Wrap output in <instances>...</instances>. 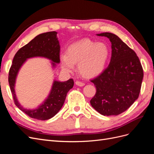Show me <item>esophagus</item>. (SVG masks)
Wrapping results in <instances>:
<instances>
[{
	"mask_svg": "<svg viewBox=\"0 0 154 154\" xmlns=\"http://www.w3.org/2000/svg\"><path fill=\"white\" fill-rule=\"evenodd\" d=\"M76 85L80 86V87H82L83 85H85V83L82 82H80V81H76Z\"/></svg>",
	"mask_w": 154,
	"mask_h": 154,
	"instance_id": "34e87169",
	"label": "esophagus"
}]
</instances>
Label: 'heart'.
Returning <instances> with one entry per match:
<instances>
[{"label":"heart","instance_id":"obj_1","mask_svg":"<svg viewBox=\"0 0 154 154\" xmlns=\"http://www.w3.org/2000/svg\"><path fill=\"white\" fill-rule=\"evenodd\" d=\"M110 57V49L103 42L82 40L69 45L66 54L60 57L62 69L72 72L78 63V71L85 77L97 76L104 71Z\"/></svg>","mask_w":154,"mask_h":154}]
</instances>
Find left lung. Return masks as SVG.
Listing matches in <instances>:
<instances>
[{"label":"left lung","mask_w":154,"mask_h":154,"mask_svg":"<svg viewBox=\"0 0 154 154\" xmlns=\"http://www.w3.org/2000/svg\"><path fill=\"white\" fill-rule=\"evenodd\" d=\"M106 36L112 44L109 67L91 80L96 88L90 101L92 106L103 116H117L127 110L139 97L143 70L136 53L119 37L111 32Z\"/></svg>","instance_id":"1"}]
</instances>
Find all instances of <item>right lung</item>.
Wrapping results in <instances>:
<instances>
[{"label": "right lung", "mask_w": 154, "mask_h": 154, "mask_svg": "<svg viewBox=\"0 0 154 154\" xmlns=\"http://www.w3.org/2000/svg\"><path fill=\"white\" fill-rule=\"evenodd\" d=\"M57 34L56 31L42 33L23 46L15 54L9 71L8 82L14 103L30 118L38 120L49 119L58 112L64 103L67 92L74 85L73 80L71 78L64 82L54 81L48 99L42 105L33 110L26 109L18 102L14 88L15 80L20 68L27 58L35 57L47 58L53 62V66H55V63H60V47Z\"/></svg>", "instance_id": "1"}]
</instances>
